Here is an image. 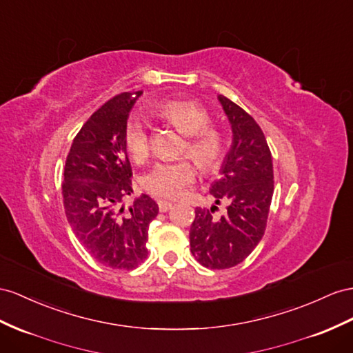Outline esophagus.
Wrapping results in <instances>:
<instances>
[{
	"label": "esophagus",
	"mask_w": 353,
	"mask_h": 353,
	"mask_svg": "<svg viewBox=\"0 0 353 353\" xmlns=\"http://www.w3.org/2000/svg\"><path fill=\"white\" fill-rule=\"evenodd\" d=\"M158 207H159V212H162V213H165V212H168L171 207H173V204L171 203H168V201H158Z\"/></svg>",
	"instance_id": "obj_1"
}]
</instances>
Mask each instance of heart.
I'll return each mask as SVG.
<instances>
[{"instance_id": "heart-1", "label": "heart", "mask_w": 353, "mask_h": 353, "mask_svg": "<svg viewBox=\"0 0 353 353\" xmlns=\"http://www.w3.org/2000/svg\"><path fill=\"white\" fill-rule=\"evenodd\" d=\"M158 114L188 135L183 153L189 157L204 173H212L221 165L225 140L219 130L210 126L212 117L207 108L192 99H170L158 107ZM125 144L134 161L144 162L150 155V139L146 126L134 117L126 125ZM195 179V167L182 159L176 162H158L143 177L141 185L149 194L165 200H173L183 192Z\"/></svg>"}]
</instances>
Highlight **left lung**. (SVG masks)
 <instances>
[{
	"label": "left lung",
	"mask_w": 353,
	"mask_h": 353,
	"mask_svg": "<svg viewBox=\"0 0 353 353\" xmlns=\"http://www.w3.org/2000/svg\"><path fill=\"white\" fill-rule=\"evenodd\" d=\"M219 103L232 130L231 149L223 159L221 179L212 185L214 203L228 210L195 209L189 243L195 259L213 270L243 263L263 239L274 191L273 161L261 126L248 112L223 95Z\"/></svg>",
	"instance_id": "8db88e82"
}]
</instances>
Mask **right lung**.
<instances>
[{
	"label": "right lung",
	"instance_id": "obj_1",
	"mask_svg": "<svg viewBox=\"0 0 353 353\" xmlns=\"http://www.w3.org/2000/svg\"><path fill=\"white\" fill-rule=\"evenodd\" d=\"M141 94L123 92L99 107L77 132L64 168L70 227L90 256L114 270H132L146 259L149 225L159 210L146 194L126 210L122 205L132 192L126 121Z\"/></svg>",
	"mask_w": 353,
	"mask_h": 353
}]
</instances>
